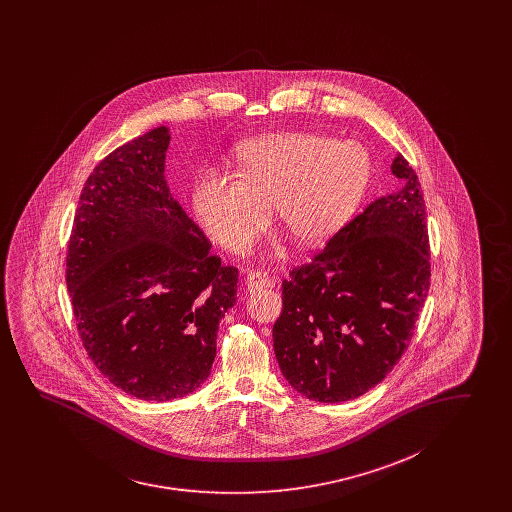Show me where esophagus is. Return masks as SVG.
Masks as SVG:
<instances>
[{
    "label": "esophagus",
    "mask_w": 512,
    "mask_h": 512,
    "mask_svg": "<svg viewBox=\"0 0 512 512\" xmlns=\"http://www.w3.org/2000/svg\"><path fill=\"white\" fill-rule=\"evenodd\" d=\"M276 281L270 278L263 270H255V272H249L248 278H246V287L248 291H259V289H266V287H272Z\"/></svg>",
    "instance_id": "esophagus-1"
}]
</instances>
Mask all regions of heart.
Instances as JSON below:
<instances>
[{
	"mask_svg": "<svg viewBox=\"0 0 512 512\" xmlns=\"http://www.w3.org/2000/svg\"><path fill=\"white\" fill-rule=\"evenodd\" d=\"M370 155L355 142L276 133L236 150V174L206 169L193 182V210L217 244L244 253L270 219V206L298 246L338 233L370 180Z\"/></svg>",
	"mask_w": 512,
	"mask_h": 512,
	"instance_id": "heart-1",
	"label": "heart"
}]
</instances>
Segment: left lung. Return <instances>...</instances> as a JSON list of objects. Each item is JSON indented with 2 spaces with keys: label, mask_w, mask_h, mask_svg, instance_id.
<instances>
[{
  "label": "left lung",
  "mask_w": 512,
  "mask_h": 512,
  "mask_svg": "<svg viewBox=\"0 0 512 512\" xmlns=\"http://www.w3.org/2000/svg\"><path fill=\"white\" fill-rule=\"evenodd\" d=\"M400 189L334 234L283 279L272 328L279 368L315 402H347L379 385L413 338L430 289V244L419 178L402 154Z\"/></svg>",
  "instance_id": "8db88e82"
}]
</instances>
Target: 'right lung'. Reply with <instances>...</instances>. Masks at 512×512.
I'll return each instance as SVG.
<instances>
[{
  "label": "right lung",
  "mask_w": 512,
  "mask_h": 512,
  "mask_svg": "<svg viewBox=\"0 0 512 512\" xmlns=\"http://www.w3.org/2000/svg\"><path fill=\"white\" fill-rule=\"evenodd\" d=\"M167 127L107 155L80 193L65 279L97 370L140 400L169 402L210 375L238 270L172 199Z\"/></svg>",
  "instance_id": "obj_1"
}]
</instances>
